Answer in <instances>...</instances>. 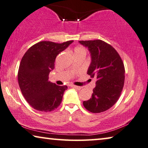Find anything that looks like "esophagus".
Returning <instances> with one entry per match:
<instances>
[{"instance_id": "obj_1", "label": "esophagus", "mask_w": 148, "mask_h": 148, "mask_svg": "<svg viewBox=\"0 0 148 148\" xmlns=\"http://www.w3.org/2000/svg\"><path fill=\"white\" fill-rule=\"evenodd\" d=\"M72 87H73V88L77 89V90H80L82 87H79V86H77V85H72Z\"/></svg>"}]
</instances>
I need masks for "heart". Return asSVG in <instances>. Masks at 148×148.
<instances>
[{"mask_svg":"<svg viewBox=\"0 0 148 148\" xmlns=\"http://www.w3.org/2000/svg\"><path fill=\"white\" fill-rule=\"evenodd\" d=\"M87 54V49L82 45H77L74 48V56H84Z\"/></svg>","mask_w":148,"mask_h":148,"instance_id":"heart-1","label":"heart"}]
</instances>
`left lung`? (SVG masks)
I'll return each instance as SVG.
<instances>
[{
    "label": "left lung",
    "instance_id": "1",
    "mask_svg": "<svg viewBox=\"0 0 148 148\" xmlns=\"http://www.w3.org/2000/svg\"><path fill=\"white\" fill-rule=\"evenodd\" d=\"M88 47L91 63L87 74L95 77L96 86L91 97L84 101L83 106L93 113H101L111 108L120 97L125 81V67L117 51L103 40H79Z\"/></svg>",
    "mask_w": 148,
    "mask_h": 148
}]
</instances>
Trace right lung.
Returning a JSON list of instances; mask_svg holds the SVG:
<instances>
[{"instance_id":"add662e5","label":"right lung","mask_w":148,"mask_h":148,"mask_svg":"<svg viewBox=\"0 0 148 148\" xmlns=\"http://www.w3.org/2000/svg\"><path fill=\"white\" fill-rule=\"evenodd\" d=\"M73 40L57 43L40 41L31 47L19 65L18 81L25 99L35 110L50 112L61 104L67 85L59 86L49 81L55 59Z\"/></svg>"}]
</instances>
